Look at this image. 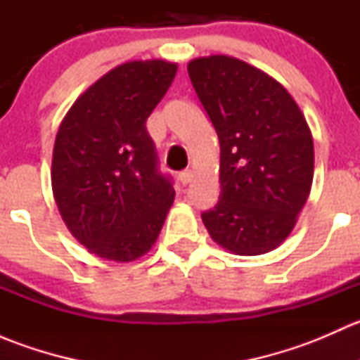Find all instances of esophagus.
I'll return each instance as SVG.
<instances>
[{
    "label": "esophagus",
    "mask_w": 360,
    "mask_h": 360,
    "mask_svg": "<svg viewBox=\"0 0 360 360\" xmlns=\"http://www.w3.org/2000/svg\"><path fill=\"white\" fill-rule=\"evenodd\" d=\"M191 172L190 170H183V172L179 174V183L183 184V186H186V184H190L191 183Z\"/></svg>",
    "instance_id": "1"
}]
</instances>
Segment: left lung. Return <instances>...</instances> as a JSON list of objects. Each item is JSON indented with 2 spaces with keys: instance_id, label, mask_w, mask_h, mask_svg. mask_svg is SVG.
Listing matches in <instances>:
<instances>
[{
  "instance_id": "8db88e82",
  "label": "left lung",
  "mask_w": 360,
  "mask_h": 360,
  "mask_svg": "<svg viewBox=\"0 0 360 360\" xmlns=\"http://www.w3.org/2000/svg\"><path fill=\"white\" fill-rule=\"evenodd\" d=\"M217 132L221 193L202 221L216 244L257 256L282 244L314 179V139L291 94L261 69L228 56L188 64Z\"/></svg>"
}]
</instances>
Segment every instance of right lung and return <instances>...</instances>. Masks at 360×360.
Segmentation results:
<instances>
[{
	"mask_svg": "<svg viewBox=\"0 0 360 360\" xmlns=\"http://www.w3.org/2000/svg\"><path fill=\"white\" fill-rule=\"evenodd\" d=\"M177 64L132 60L111 69L64 116L52 158V190L72 237L89 252L134 261L157 242L174 202L158 170L146 120Z\"/></svg>",
	"mask_w": 360,
	"mask_h": 360,
	"instance_id": "1",
	"label": "right lung"
}]
</instances>
